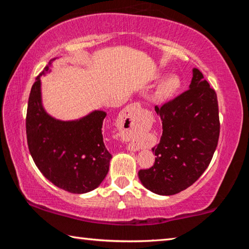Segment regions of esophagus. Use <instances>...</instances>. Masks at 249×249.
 <instances>
[{"label":"esophagus","mask_w":249,"mask_h":249,"mask_svg":"<svg viewBox=\"0 0 249 249\" xmlns=\"http://www.w3.org/2000/svg\"><path fill=\"white\" fill-rule=\"evenodd\" d=\"M142 109V107L140 103H132L129 104L128 107H126L122 113L120 114V121L122 124H125L126 127H127L130 132L133 130H136L138 128V115H140V112ZM128 149L130 150H138L140 149V146H138L136 142H132L128 145Z\"/></svg>","instance_id":"esophagus-1"}]
</instances>
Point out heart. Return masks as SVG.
Here are the masks:
<instances>
[{
  "label": "heart",
  "instance_id": "heart-1",
  "mask_svg": "<svg viewBox=\"0 0 249 249\" xmlns=\"http://www.w3.org/2000/svg\"><path fill=\"white\" fill-rule=\"evenodd\" d=\"M180 80L177 75H169V77L163 80L161 86L159 88V93L162 96H169L174 94L179 89Z\"/></svg>",
  "mask_w": 249,
  "mask_h": 249
}]
</instances>
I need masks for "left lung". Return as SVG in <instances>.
I'll list each match as a JSON object with an SVG mask.
<instances>
[{"label":"left lung","mask_w":249,"mask_h":249,"mask_svg":"<svg viewBox=\"0 0 249 249\" xmlns=\"http://www.w3.org/2000/svg\"><path fill=\"white\" fill-rule=\"evenodd\" d=\"M155 109L162 135L153 148L154 166L138 177L151 192L172 196L195 183L212 160L220 136L217 96L195 68L190 89Z\"/></svg>","instance_id":"8db88e82"}]
</instances>
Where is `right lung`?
<instances>
[{
	"mask_svg": "<svg viewBox=\"0 0 249 249\" xmlns=\"http://www.w3.org/2000/svg\"><path fill=\"white\" fill-rule=\"evenodd\" d=\"M28 98L26 136L34 162L50 182L71 193L94 190L108 172L112 155L103 142L102 126L107 113L94 111L77 121H59L41 104L40 77Z\"/></svg>",
	"mask_w": 249,
	"mask_h": 249,
	"instance_id": "obj_1",
	"label": "right lung"
}]
</instances>
